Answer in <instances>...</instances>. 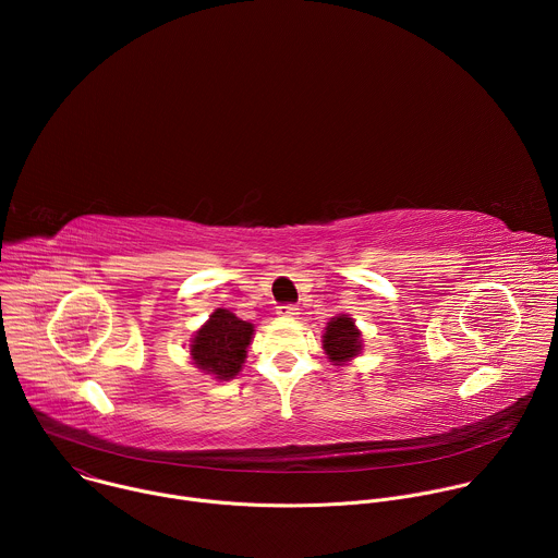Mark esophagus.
Masks as SVG:
<instances>
[{
    "label": "esophagus",
    "mask_w": 558,
    "mask_h": 558,
    "mask_svg": "<svg viewBox=\"0 0 558 558\" xmlns=\"http://www.w3.org/2000/svg\"><path fill=\"white\" fill-rule=\"evenodd\" d=\"M276 313H278V317H295V315H298V308H295L293 304H280V306L276 308Z\"/></svg>",
    "instance_id": "34e87169"
}]
</instances>
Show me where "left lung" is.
<instances>
[{
  "mask_svg": "<svg viewBox=\"0 0 558 558\" xmlns=\"http://www.w3.org/2000/svg\"><path fill=\"white\" fill-rule=\"evenodd\" d=\"M323 349L336 366H347L364 351L362 331L355 327V320L347 313H338L327 323L323 336Z\"/></svg>",
  "mask_w": 558,
  "mask_h": 558,
  "instance_id": "obj_1",
  "label": "left lung"
}]
</instances>
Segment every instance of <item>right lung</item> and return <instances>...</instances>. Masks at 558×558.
<instances>
[{"label": "right lung", "mask_w": 558, "mask_h": 558, "mask_svg": "<svg viewBox=\"0 0 558 558\" xmlns=\"http://www.w3.org/2000/svg\"><path fill=\"white\" fill-rule=\"evenodd\" d=\"M252 338V323L241 320L229 308H216L209 320L194 331V338L190 340V357L205 375L227 381L243 371Z\"/></svg>", "instance_id": "1"}]
</instances>
